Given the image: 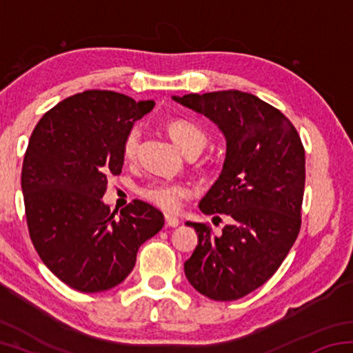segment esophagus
<instances>
[{
  "label": "esophagus",
  "mask_w": 353,
  "mask_h": 353,
  "mask_svg": "<svg viewBox=\"0 0 353 353\" xmlns=\"http://www.w3.org/2000/svg\"><path fill=\"white\" fill-rule=\"evenodd\" d=\"M165 223L168 227H177L181 224V221H179L176 216H171V214H165Z\"/></svg>",
  "instance_id": "34e87169"
}]
</instances>
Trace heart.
Wrapping results in <instances>:
<instances>
[{
	"mask_svg": "<svg viewBox=\"0 0 353 353\" xmlns=\"http://www.w3.org/2000/svg\"><path fill=\"white\" fill-rule=\"evenodd\" d=\"M166 130L176 145L185 154H199L207 145V135L198 124L188 119H171L166 123ZM140 145V129L132 128L123 140L121 154L124 160H132ZM190 187L182 182L155 181L140 188L141 198L166 212H174L179 204L190 196Z\"/></svg>",
	"mask_w": 353,
	"mask_h": 353,
	"instance_id": "1",
	"label": "heart"
}]
</instances>
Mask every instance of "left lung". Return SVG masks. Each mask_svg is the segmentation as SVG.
<instances>
[{"label":"left lung","instance_id":"left-lung-1","mask_svg":"<svg viewBox=\"0 0 353 353\" xmlns=\"http://www.w3.org/2000/svg\"><path fill=\"white\" fill-rule=\"evenodd\" d=\"M172 99L212 119L227 141L223 171L199 208L224 213L232 224L213 235L207 224L187 223L198 232V246L185 276L208 299L236 301L268 282L296 241L305 151L290 119L255 94L223 90Z\"/></svg>","mask_w":353,"mask_h":353}]
</instances>
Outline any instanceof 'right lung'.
Segmentation results:
<instances>
[{"mask_svg":"<svg viewBox=\"0 0 353 353\" xmlns=\"http://www.w3.org/2000/svg\"><path fill=\"white\" fill-rule=\"evenodd\" d=\"M154 105L87 90L48 110L29 139L21 170L29 236L48 270L77 291L121 283L165 224L148 202L135 199L118 216L103 202L107 181L123 168L124 137Z\"/></svg>","mask_w":353,"mask_h":353,"instance_id":"add662e5","label":"right lung"}]
</instances>
